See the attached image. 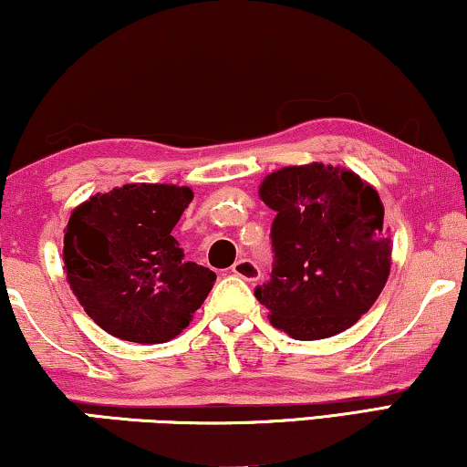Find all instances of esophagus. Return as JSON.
<instances>
[{
    "label": "esophagus",
    "mask_w": 467,
    "mask_h": 467,
    "mask_svg": "<svg viewBox=\"0 0 467 467\" xmlns=\"http://www.w3.org/2000/svg\"><path fill=\"white\" fill-rule=\"evenodd\" d=\"M231 271L236 275V277L245 279V281H258L260 279V268L254 260L249 258H239L233 265Z\"/></svg>",
    "instance_id": "1"
}]
</instances>
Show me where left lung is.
I'll list each match as a JSON object with an SVG mask.
<instances>
[{"mask_svg": "<svg viewBox=\"0 0 467 467\" xmlns=\"http://www.w3.org/2000/svg\"><path fill=\"white\" fill-rule=\"evenodd\" d=\"M273 209V273L255 287L277 330L296 340L345 332L383 292L391 239L383 202L353 171L311 162L260 183Z\"/></svg>", "mask_w": 467, "mask_h": 467, "instance_id": "8db88e82", "label": "left lung"}]
</instances>
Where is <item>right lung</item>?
Masks as SVG:
<instances>
[{"mask_svg": "<svg viewBox=\"0 0 467 467\" xmlns=\"http://www.w3.org/2000/svg\"><path fill=\"white\" fill-rule=\"evenodd\" d=\"M192 196L173 183H124L71 212L63 239L67 284L111 337L167 343L212 292L215 273L183 262L171 234Z\"/></svg>", "mask_w": 467, "mask_h": 467, "instance_id": "1", "label": "right lung"}]
</instances>
